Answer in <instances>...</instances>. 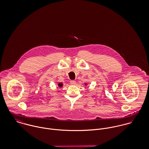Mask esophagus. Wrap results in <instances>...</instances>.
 Returning a JSON list of instances; mask_svg holds the SVG:
<instances>
[{"mask_svg": "<svg viewBox=\"0 0 149 149\" xmlns=\"http://www.w3.org/2000/svg\"><path fill=\"white\" fill-rule=\"evenodd\" d=\"M76 81H74V80H71L70 81V84H71V85H75L76 84Z\"/></svg>", "mask_w": 149, "mask_h": 149, "instance_id": "34e87169", "label": "esophagus"}]
</instances>
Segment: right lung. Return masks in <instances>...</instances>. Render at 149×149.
Returning a JSON list of instances; mask_svg holds the SVG:
<instances>
[{
  "mask_svg": "<svg viewBox=\"0 0 149 149\" xmlns=\"http://www.w3.org/2000/svg\"><path fill=\"white\" fill-rule=\"evenodd\" d=\"M58 86H59L60 87H61V86H63V84H62V83H58Z\"/></svg>",
  "mask_w": 149,
  "mask_h": 149,
  "instance_id": "right-lung-1",
  "label": "right lung"
}]
</instances>
